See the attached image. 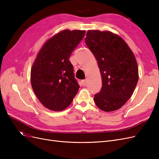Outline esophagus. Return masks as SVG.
Masks as SVG:
<instances>
[{
    "instance_id": "1",
    "label": "esophagus",
    "mask_w": 159,
    "mask_h": 159,
    "mask_svg": "<svg viewBox=\"0 0 159 159\" xmlns=\"http://www.w3.org/2000/svg\"><path fill=\"white\" fill-rule=\"evenodd\" d=\"M81 85H82L83 86H85L86 85H87V83H88V80H82L81 81Z\"/></svg>"
}]
</instances>
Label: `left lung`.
<instances>
[{"label":"left lung","instance_id":"obj_1","mask_svg":"<svg viewBox=\"0 0 159 159\" xmlns=\"http://www.w3.org/2000/svg\"><path fill=\"white\" fill-rule=\"evenodd\" d=\"M85 44L98 61L102 88L94 102L101 110L113 111L131 97L139 80L138 65L123 38L110 31L89 30Z\"/></svg>","mask_w":159,"mask_h":159}]
</instances>
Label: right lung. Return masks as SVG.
Here are the masks:
<instances>
[{
    "mask_svg": "<svg viewBox=\"0 0 159 159\" xmlns=\"http://www.w3.org/2000/svg\"><path fill=\"white\" fill-rule=\"evenodd\" d=\"M85 34V30H64L48 40L38 52L30 81L36 97L47 109H66L78 93L80 85L69 59Z\"/></svg>",
    "mask_w": 159,
    "mask_h": 159,
    "instance_id": "add662e5",
    "label": "right lung"
}]
</instances>
